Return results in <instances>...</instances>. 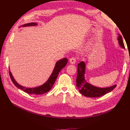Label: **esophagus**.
<instances>
[{
	"mask_svg": "<svg viewBox=\"0 0 130 130\" xmlns=\"http://www.w3.org/2000/svg\"><path fill=\"white\" fill-rule=\"evenodd\" d=\"M76 59L74 57L70 58L69 60V61H70V63H71V64H74V63H75L76 62Z\"/></svg>",
	"mask_w": 130,
	"mask_h": 130,
	"instance_id": "esophagus-1",
	"label": "esophagus"
}]
</instances>
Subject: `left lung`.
Returning <instances> with one entry per match:
<instances>
[{
    "label": "left lung",
    "mask_w": 130,
    "mask_h": 130,
    "mask_svg": "<svg viewBox=\"0 0 130 130\" xmlns=\"http://www.w3.org/2000/svg\"><path fill=\"white\" fill-rule=\"evenodd\" d=\"M118 42L120 46L125 48L122 36H118ZM85 65L83 61H82L78 65V75L76 78V86L79 92L83 95L88 97H99L106 94L111 92L116 87V85L108 88H98L88 83L84 79Z\"/></svg>",
    "instance_id": "1"
}]
</instances>
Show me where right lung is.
<instances>
[{
    "label": "right lung",
    "instance_id": "add662e5",
    "mask_svg": "<svg viewBox=\"0 0 130 130\" xmlns=\"http://www.w3.org/2000/svg\"><path fill=\"white\" fill-rule=\"evenodd\" d=\"M37 25V23H29L24 24L23 26L27 27V26H34ZM68 59L67 58H63V59L60 60L59 61L56 63L54 69L52 71V73L50 77L48 80L47 81L45 84L41 85L40 87H38L36 88H26L24 87L22 85H19L13 78L12 76V74L11 72L9 71V75L10 77V79L12 80L13 84H14L15 86L18 88L19 89H21L22 90H23L24 92H26L28 94H42L48 92V91L50 90L52 87H53V85L54 84L55 82L56 81V80L57 78V76L59 75V73L61 70L62 68L65 67V65H67L68 62Z\"/></svg>",
    "mask_w": 130,
    "mask_h": 130
}]
</instances>
